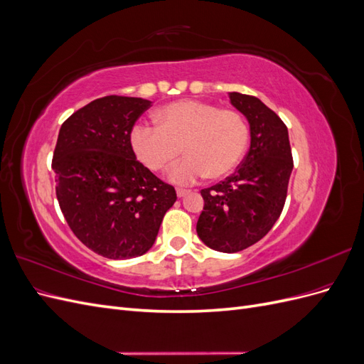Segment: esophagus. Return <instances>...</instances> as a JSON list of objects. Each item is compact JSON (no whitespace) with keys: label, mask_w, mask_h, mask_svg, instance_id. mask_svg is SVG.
Instances as JSON below:
<instances>
[{"label":"esophagus","mask_w":364,"mask_h":364,"mask_svg":"<svg viewBox=\"0 0 364 364\" xmlns=\"http://www.w3.org/2000/svg\"><path fill=\"white\" fill-rule=\"evenodd\" d=\"M190 193H191L190 190H183V188L176 190V194H178V197H185L186 194H190Z\"/></svg>","instance_id":"obj_1"}]
</instances>
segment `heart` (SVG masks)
Returning a JSON list of instances; mask_svg holds the SVG:
<instances>
[{
  "instance_id": "1",
  "label": "heart",
  "mask_w": 364,
  "mask_h": 364,
  "mask_svg": "<svg viewBox=\"0 0 364 364\" xmlns=\"http://www.w3.org/2000/svg\"><path fill=\"white\" fill-rule=\"evenodd\" d=\"M156 119L158 126L136 124L132 129L130 144L151 171L168 168L183 149L186 158L168 173L176 183H193L205 176L226 178L238 167L249 146L246 118L209 102H173L161 109Z\"/></svg>"
}]
</instances>
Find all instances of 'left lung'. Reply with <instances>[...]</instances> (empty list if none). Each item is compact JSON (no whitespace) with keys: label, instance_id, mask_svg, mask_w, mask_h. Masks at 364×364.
I'll return each instance as SVG.
<instances>
[{"label":"left lung","instance_id":"8db88e82","mask_svg":"<svg viewBox=\"0 0 364 364\" xmlns=\"http://www.w3.org/2000/svg\"><path fill=\"white\" fill-rule=\"evenodd\" d=\"M230 103L250 126V149L237 171L200 191L205 205L197 235L218 252L255 245L277 223L287 199L293 170L289 130L259 98L229 92Z\"/></svg>","mask_w":364,"mask_h":364}]
</instances>
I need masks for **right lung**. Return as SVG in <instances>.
Segmentation results:
<instances>
[{
  "mask_svg": "<svg viewBox=\"0 0 364 364\" xmlns=\"http://www.w3.org/2000/svg\"><path fill=\"white\" fill-rule=\"evenodd\" d=\"M151 106L107 95L62 124L51 167L65 220L82 243L109 259L141 257L176 202L171 185L136 161L130 134Z\"/></svg>",
  "mask_w": 364,
  "mask_h": 364,
  "instance_id": "obj_1",
  "label": "right lung"
}]
</instances>
